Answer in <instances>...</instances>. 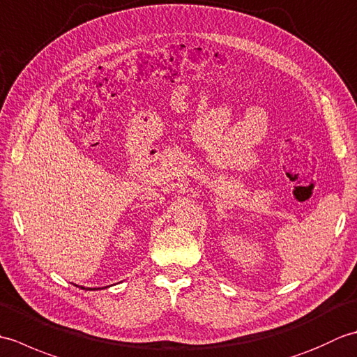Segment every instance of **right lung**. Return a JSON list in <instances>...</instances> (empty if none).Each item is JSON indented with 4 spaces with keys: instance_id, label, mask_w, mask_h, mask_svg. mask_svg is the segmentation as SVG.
I'll list each match as a JSON object with an SVG mask.
<instances>
[{
    "instance_id": "add662e5",
    "label": "right lung",
    "mask_w": 357,
    "mask_h": 357,
    "mask_svg": "<svg viewBox=\"0 0 357 357\" xmlns=\"http://www.w3.org/2000/svg\"><path fill=\"white\" fill-rule=\"evenodd\" d=\"M82 290H84V287H81ZM87 290H98V288H87Z\"/></svg>"
}]
</instances>
